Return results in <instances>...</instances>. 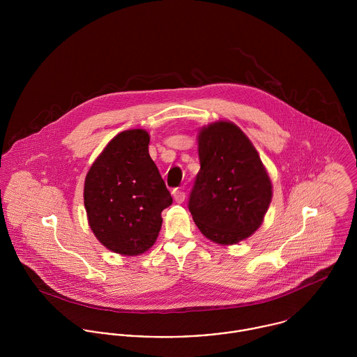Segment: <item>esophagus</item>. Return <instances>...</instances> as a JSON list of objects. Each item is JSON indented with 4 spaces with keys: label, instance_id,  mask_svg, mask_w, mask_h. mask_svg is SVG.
<instances>
[{
    "label": "esophagus",
    "instance_id": "esophagus-1",
    "mask_svg": "<svg viewBox=\"0 0 357 357\" xmlns=\"http://www.w3.org/2000/svg\"><path fill=\"white\" fill-rule=\"evenodd\" d=\"M173 197H174V201L177 204H183L185 201V192L183 190H178V188L173 191Z\"/></svg>",
    "mask_w": 357,
    "mask_h": 357
}]
</instances>
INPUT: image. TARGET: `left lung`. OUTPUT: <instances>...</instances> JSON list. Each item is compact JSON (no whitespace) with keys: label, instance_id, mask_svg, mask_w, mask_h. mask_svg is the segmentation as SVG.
I'll list each match as a JSON object with an SVG mask.
<instances>
[{"label":"left lung","instance_id":"obj_1","mask_svg":"<svg viewBox=\"0 0 357 357\" xmlns=\"http://www.w3.org/2000/svg\"><path fill=\"white\" fill-rule=\"evenodd\" d=\"M201 170L188 208L207 239L236 245L262 224L272 183L249 137L232 122L204 126L198 136Z\"/></svg>","mask_w":357,"mask_h":357}]
</instances>
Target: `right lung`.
Segmentation results:
<instances>
[{"label": "right lung", "instance_id": "right-lung-1", "mask_svg": "<svg viewBox=\"0 0 357 357\" xmlns=\"http://www.w3.org/2000/svg\"><path fill=\"white\" fill-rule=\"evenodd\" d=\"M150 135L130 129L116 135L91 166L84 204L95 236L123 255L147 252L162 227L160 213L173 199L150 153Z\"/></svg>", "mask_w": 357, "mask_h": 357}]
</instances>
